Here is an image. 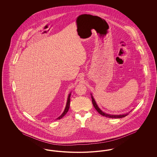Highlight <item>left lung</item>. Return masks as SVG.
I'll return each instance as SVG.
<instances>
[{
	"instance_id": "obj_1",
	"label": "left lung",
	"mask_w": 157,
	"mask_h": 157,
	"mask_svg": "<svg viewBox=\"0 0 157 157\" xmlns=\"http://www.w3.org/2000/svg\"><path fill=\"white\" fill-rule=\"evenodd\" d=\"M91 98H92V104H93L94 108H95V109L97 111L98 113H99L102 116H104V117H108V118H122L123 117H126L127 115H128V113H125V114H122V115H111V114L105 113V112L102 111L101 110V109L98 107V106L97 104V103H96L94 98H93V96L92 95V94H91Z\"/></svg>"
}]
</instances>
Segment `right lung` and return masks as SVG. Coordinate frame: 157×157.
Returning <instances> with one entry per match:
<instances>
[{
  "label": "right lung",
  "instance_id": "obj_1",
  "mask_svg": "<svg viewBox=\"0 0 157 157\" xmlns=\"http://www.w3.org/2000/svg\"><path fill=\"white\" fill-rule=\"evenodd\" d=\"M71 94L70 93V94H69V95H68L67 102V105H66V107H65V109L64 111L62 113V115L57 118V120H60V119L62 118L66 115V113H67V111H68V110H69V105H70V97H71Z\"/></svg>",
  "mask_w": 157,
  "mask_h": 157
}]
</instances>
